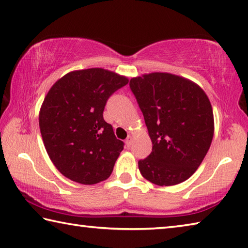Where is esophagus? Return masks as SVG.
I'll list each match as a JSON object with an SVG mask.
<instances>
[{
    "mask_svg": "<svg viewBox=\"0 0 248 248\" xmlns=\"http://www.w3.org/2000/svg\"><path fill=\"white\" fill-rule=\"evenodd\" d=\"M132 137L131 136H128V138H127V139H125V145H127L128 146V148H129V146H131V144H132Z\"/></svg>",
    "mask_w": 248,
    "mask_h": 248,
    "instance_id": "1",
    "label": "esophagus"
}]
</instances>
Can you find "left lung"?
Returning a JSON list of instances; mask_svg holds the SVG:
<instances>
[{
    "label": "left lung",
    "instance_id": "left-lung-1",
    "mask_svg": "<svg viewBox=\"0 0 248 248\" xmlns=\"http://www.w3.org/2000/svg\"><path fill=\"white\" fill-rule=\"evenodd\" d=\"M144 117L152 152L138 162L141 175L173 186L195 173L211 145L215 120L208 96L196 83L155 72L130 79Z\"/></svg>",
    "mask_w": 248,
    "mask_h": 248
}]
</instances>
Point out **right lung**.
I'll list each match as a JSON object with an SVG mask.
<instances>
[{"label":"right lung","mask_w":248,"mask_h":248,"mask_svg":"<svg viewBox=\"0 0 248 248\" xmlns=\"http://www.w3.org/2000/svg\"><path fill=\"white\" fill-rule=\"evenodd\" d=\"M128 82L92 68L65 74L48 92L39 112L40 132L50 159L66 178L94 185L110 176L124 143L103 112L108 98Z\"/></svg>","instance_id":"obj_1"}]
</instances>
